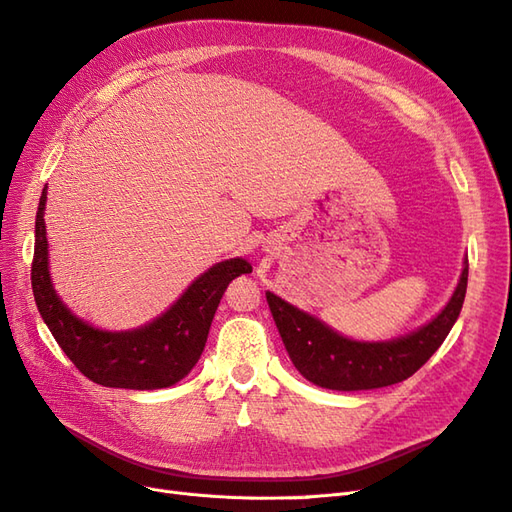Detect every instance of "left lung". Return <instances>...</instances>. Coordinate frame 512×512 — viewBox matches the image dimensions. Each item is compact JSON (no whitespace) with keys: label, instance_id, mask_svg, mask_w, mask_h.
<instances>
[{"label":"left lung","instance_id":"8db88e82","mask_svg":"<svg viewBox=\"0 0 512 512\" xmlns=\"http://www.w3.org/2000/svg\"><path fill=\"white\" fill-rule=\"evenodd\" d=\"M468 288V262L457 290L442 312L423 329L393 342H352L314 316L267 292L273 320L280 329L290 361L301 376L322 389L365 391L397 384L421 369L459 318Z\"/></svg>","mask_w":512,"mask_h":512}]
</instances>
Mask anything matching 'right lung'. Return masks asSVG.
<instances>
[{"label":"right lung","mask_w":512,"mask_h":512,"mask_svg":"<svg viewBox=\"0 0 512 512\" xmlns=\"http://www.w3.org/2000/svg\"><path fill=\"white\" fill-rule=\"evenodd\" d=\"M46 188L36 213L32 288L38 312L55 342L83 376L115 389L153 391L173 386L190 374L205 350L211 320L228 284L252 273L250 262L232 258L211 267L183 292L158 320L136 331L108 333L89 327L59 301L49 277V250L44 226Z\"/></svg>","instance_id":"right-lung-1"}]
</instances>
